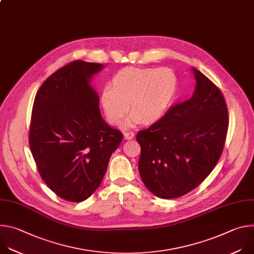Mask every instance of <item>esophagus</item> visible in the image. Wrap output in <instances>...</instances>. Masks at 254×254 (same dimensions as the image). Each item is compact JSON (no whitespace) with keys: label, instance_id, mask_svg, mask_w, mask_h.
<instances>
[{"label":"esophagus","instance_id":"obj_1","mask_svg":"<svg viewBox=\"0 0 254 254\" xmlns=\"http://www.w3.org/2000/svg\"><path fill=\"white\" fill-rule=\"evenodd\" d=\"M133 136H134V132L133 131H126L125 132V138L126 139H131V138H133Z\"/></svg>","mask_w":254,"mask_h":254}]
</instances>
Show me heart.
Listing matches in <instances>:
<instances>
[{"instance_id": "b5f03b06", "label": "heart", "mask_w": 254, "mask_h": 254, "mask_svg": "<svg viewBox=\"0 0 254 254\" xmlns=\"http://www.w3.org/2000/svg\"><path fill=\"white\" fill-rule=\"evenodd\" d=\"M177 89L178 78L170 68L128 67L118 72L111 85L103 88L100 102L113 125H119L130 110L132 114L125 124L130 127L160 120L172 105Z\"/></svg>"}]
</instances>
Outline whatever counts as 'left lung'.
<instances>
[{
	"label": "left lung",
	"instance_id": "8db88e82",
	"mask_svg": "<svg viewBox=\"0 0 254 254\" xmlns=\"http://www.w3.org/2000/svg\"><path fill=\"white\" fill-rule=\"evenodd\" d=\"M193 72V95L136 134L140 178L163 199L181 197L198 187L219 161L225 144L229 122L225 98L199 70Z\"/></svg>",
	"mask_w": 254,
	"mask_h": 254
}]
</instances>
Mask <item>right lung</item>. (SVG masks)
Masks as SVG:
<instances>
[{"label": "right lung", "instance_id": "right-lung-1", "mask_svg": "<svg viewBox=\"0 0 254 254\" xmlns=\"http://www.w3.org/2000/svg\"><path fill=\"white\" fill-rule=\"evenodd\" d=\"M100 63L75 60L50 75L36 93L29 144L46 185L60 198L82 202L100 185L121 130L102 119L90 79Z\"/></svg>", "mask_w": 254, "mask_h": 254}]
</instances>
